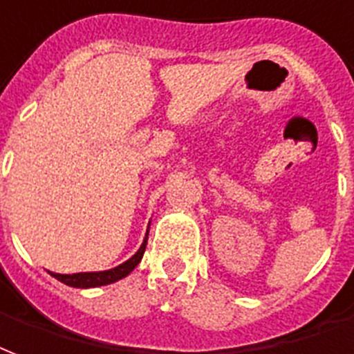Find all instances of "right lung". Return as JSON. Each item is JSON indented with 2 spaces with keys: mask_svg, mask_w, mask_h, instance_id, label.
Returning a JSON list of instances; mask_svg holds the SVG:
<instances>
[{
  "mask_svg": "<svg viewBox=\"0 0 354 354\" xmlns=\"http://www.w3.org/2000/svg\"><path fill=\"white\" fill-rule=\"evenodd\" d=\"M146 242H148V234L144 238L140 250L129 259L125 261L124 264H120L116 268H111V270L103 272H78V274H54L50 272L52 276L56 277L57 281L69 285V287H78V289H90V287H101V285H111L122 277L129 276L131 272L135 270V266L140 263V259L144 255V250H146Z\"/></svg>",
  "mask_w": 354,
  "mask_h": 354,
  "instance_id": "1",
  "label": "right lung"
}]
</instances>
